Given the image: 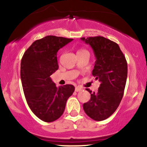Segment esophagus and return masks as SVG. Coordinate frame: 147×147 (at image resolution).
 <instances>
[{
	"mask_svg": "<svg viewBox=\"0 0 147 147\" xmlns=\"http://www.w3.org/2000/svg\"><path fill=\"white\" fill-rule=\"evenodd\" d=\"M82 90V88H80L79 86H77L75 88V91L76 92H79V91H81Z\"/></svg>",
	"mask_w": 147,
	"mask_h": 147,
	"instance_id": "1",
	"label": "esophagus"
}]
</instances>
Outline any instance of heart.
Listing matches in <instances>:
<instances>
[{"instance_id":"b5f03b06","label":"heart","mask_w":147,"mask_h":147,"mask_svg":"<svg viewBox=\"0 0 147 147\" xmlns=\"http://www.w3.org/2000/svg\"><path fill=\"white\" fill-rule=\"evenodd\" d=\"M84 50H79V52H81V51H84Z\"/></svg>"}]
</instances>
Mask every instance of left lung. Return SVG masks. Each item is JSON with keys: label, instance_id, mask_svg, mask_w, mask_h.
<instances>
[{"label": "left lung", "instance_id": "8db88e82", "mask_svg": "<svg viewBox=\"0 0 147 147\" xmlns=\"http://www.w3.org/2000/svg\"><path fill=\"white\" fill-rule=\"evenodd\" d=\"M92 48L96 61L92 75L99 79L97 92L86 90L90 99L83 104L88 116L95 121H102L112 115L120 104L127 78V62L115 42L103 36L81 38Z\"/></svg>", "mask_w": 147, "mask_h": 147}]
</instances>
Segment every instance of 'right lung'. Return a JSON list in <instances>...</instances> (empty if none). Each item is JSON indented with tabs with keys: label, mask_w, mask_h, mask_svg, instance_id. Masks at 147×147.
<instances>
[{
	"label": "right lung",
	"mask_w": 147,
	"mask_h": 147,
	"mask_svg": "<svg viewBox=\"0 0 147 147\" xmlns=\"http://www.w3.org/2000/svg\"><path fill=\"white\" fill-rule=\"evenodd\" d=\"M72 38L47 36L35 41L21 59V79L27 103L34 114L45 122L59 119L75 91L71 84L57 87L50 76L58 70L57 53Z\"/></svg>",
	"instance_id": "1"
}]
</instances>
